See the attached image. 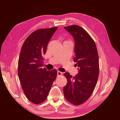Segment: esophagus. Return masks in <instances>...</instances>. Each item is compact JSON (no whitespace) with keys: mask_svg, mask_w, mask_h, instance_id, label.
Instances as JSON below:
<instances>
[{"mask_svg":"<svg viewBox=\"0 0 120 120\" xmlns=\"http://www.w3.org/2000/svg\"><path fill=\"white\" fill-rule=\"evenodd\" d=\"M62 75V73L60 72V71H58L57 72V76H60Z\"/></svg>","mask_w":120,"mask_h":120,"instance_id":"obj_1","label":"esophagus"}]
</instances>
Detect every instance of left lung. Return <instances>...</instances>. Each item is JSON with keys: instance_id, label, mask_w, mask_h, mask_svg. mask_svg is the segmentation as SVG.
Here are the masks:
<instances>
[{"instance_id": "8db88e82", "label": "left lung", "mask_w": 120, "mask_h": 120, "mask_svg": "<svg viewBox=\"0 0 120 120\" xmlns=\"http://www.w3.org/2000/svg\"><path fill=\"white\" fill-rule=\"evenodd\" d=\"M75 41L74 61L79 68L78 73L72 76L68 73L64 75L68 82L63 88L67 101L74 105L86 101L92 94L99 75V59L95 42L88 33L78 25L65 27Z\"/></svg>"}]
</instances>
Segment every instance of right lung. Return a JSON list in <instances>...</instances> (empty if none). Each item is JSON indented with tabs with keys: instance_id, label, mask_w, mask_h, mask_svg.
I'll return each instance as SVG.
<instances>
[{
	"instance_id": "right-lung-1",
	"label": "right lung",
	"mask_w": 120,
	"mask_h": 120,
	"mask_svg": "<svg viewBox=\"0 0 120 120\" xmlns=\"http://www.w3.org/2000/svg\"><path fill=\"white\" fill-rule=\"evenodd\" d=\"M57 28L40 29L33 32L25 40L20 52L18 62L20 83L26 98L36 105L46 99L57 77V70L47 71L42 67L48 43Z\"/></svg>"
}]
</instances>
